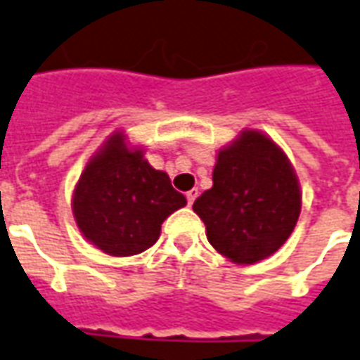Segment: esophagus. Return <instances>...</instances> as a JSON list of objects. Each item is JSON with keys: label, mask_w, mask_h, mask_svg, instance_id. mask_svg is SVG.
I'll list each match as a JSON object with an SVG mask.
<instances>
[{"label": "esophagus", "mask_w": 360, "mask_h": 360, "mask_svg": "<svg viewBox=\"0 0 360 360\" xmlns=\"http://www.w3.org/2000/svg\"><path fill=\"white\" fill-rule=\"evenodd\" d=\"M196 196H198V188H191L187 193V202L193 204L196 200Z\"/></svg>", "instance_id": "obj_1"}]
</instances>
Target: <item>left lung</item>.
Wrapping results in <instances>:
<instances>
[{"label":"left lung","mask_w":360,"mask_h":360,"mask_svg":"<svg viewBox=\"0 0 360 360\" xmlns=\"http://www.w3.org/2000/svg\"><path fill=\"white\" fill-rule=\"evenodd\" d=\"M212 181L193 210L212 247L231 262H260L293 233L301 187L289 158L270 136L243 131L218 152Z\"/></svg>","instance_id":"obj_1"}]
</instances>
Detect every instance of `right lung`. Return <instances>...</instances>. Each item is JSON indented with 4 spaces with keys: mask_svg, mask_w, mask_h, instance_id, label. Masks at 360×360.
<instances>
[{
    "mask_svg": "<svg viewBox=\"0 0 360 360\" xmlns=\"http://www.w3.org/2000/svg\"><path fill=\"white\" fill-rule=\"evenodd\" d=\"M187 204L169 175L129 148L113 133L90 158L73 193V216L82 237L111 257H133L150 249L164 219Z\"/></svg>",
    "mask_w": 360,
    "mask_h": 360,
    "instance_id": "1",
    "label": "right lung"
}]
</instances>
